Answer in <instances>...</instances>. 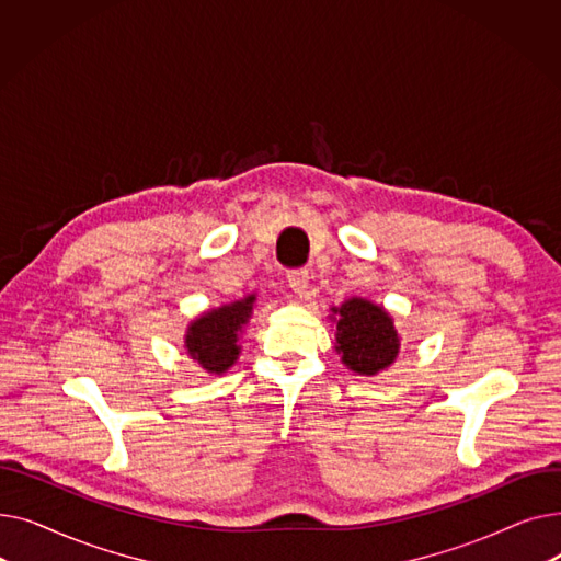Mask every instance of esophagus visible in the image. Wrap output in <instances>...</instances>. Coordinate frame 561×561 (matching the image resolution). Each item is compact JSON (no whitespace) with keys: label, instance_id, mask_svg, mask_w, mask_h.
<instances>
[{"label":"esophagus","instance_id":"esophagus-1","mask_svg":"<svg viewBox=\"0 0 561 561\" xmlns=\"http://www.w3.org/2000/svg\"><path fill=\"white\" fill-rule=\"evenodd\" d=\"M288 286L298 298H305L307 288H309V273L307 271H290L288 273Z\"/></svg>","mask_w":561,"mask_h":561}]
</instances>
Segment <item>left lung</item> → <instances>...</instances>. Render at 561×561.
<instances>
[{
  "instance_id": "left-lung-1",
  "label": "left lung",
  "mask_w": 561,
  "mask_h": 561,
  "mask_svg": "<svg viewBox=\"0 0 561 561\" xmlns=\"http://www.w3.org/2000/svg\"><path fill=\"white\" fill-rule=\"evenodd\" d=\"M334 322V350L341 364L373 377L396 364L400 352V334L393 325V316L373 300L352 296L341 307H330Z\"/></svg>"
}]
</instances>
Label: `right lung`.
Returning <instances> with one entry per match:
<instances>
[{"instance_id":"right-lung-1","label":"right lung","mask_w":561,"mask_h":561,"mask_svg":"<svg viewBox=\"0 0 561 561\" xmlns=\"http://www.w3.org/2000/svg\"><path fill=\"white\" fill-rule=\"evenodd\" d=\"M256 309V293L193 318L184 334L186 355L209 375L227 373L241 357V336Z\"/></svg>"}]
</instances>
